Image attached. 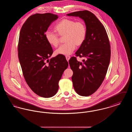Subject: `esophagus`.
<instances>
[{
  "label": "esophagus",
  "instance_id": "obj_1",
  "mask_svg": "<svg viewBox=\"0 0 132 132\" xmlns=\"http://www.w3.org/2000/svg\"><path fill=\"white\" fill-rule=\"evenodd\" d=\"M66 60H67V61H68L69 59H70V56L68 55H67V56H66Z\"/></svg>",
  "mask_w": 132,
  "mask_h": 132
}]
</instances>
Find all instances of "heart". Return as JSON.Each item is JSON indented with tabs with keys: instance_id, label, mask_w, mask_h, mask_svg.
Listing matches in <instances>:
<instances>
[{
	"instance_id": "obj_1",
	"label": "heart",
	"mask_w": 132,
	"mask_h": 132,
	"mask_svg": "<svg viewBox=\"0 0 132 132\" xmlns=\"http://www.w3.org/2000/svg\"><path fill=\"white\" fill-rule=\"evenodd\" d=\"M58 35L65 37V44L61 45L55 51L56 54L68 55L75 50L77 46H81L87 37V28L85 23L81 21L64 19L55 27ZM45 37L49 44L57 47L60 44L58 35L53 31H46Z\"/></svg>"
}]
</instances>
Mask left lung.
<instances>
[{
	"label": "left lung",
	"mask_w": 132,
	"mask_h": 132,
	"mask_svg": "<svg viewBox=\"0 0 132 132\" xmlns=\"http://www.w3.org/2000/svg\"><path fill=\"white\" fill-rule=\"evenodd\" d=\"M82 19L87 28L84 43L76 52L77 56L84 57L82 62L72 57L69 60L73 87L80 95L87 96L94 94L101 86L110 63L111 50L105 28L93 13L88 10L67 14Z\"/></svg>",
	"instance_id": "8db88e82"
}]
</instances>
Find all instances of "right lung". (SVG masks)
<instances>
[{
	"label": "right lung",
	"instance_id": "1",
	"mask_svg": "<svg viewBox=\"0 0 132 132\" xmlns=\"http://www.w3.org/2000/svg\"><path fill=\"white\" fill-rule=\"evenodd\" d=\"M58 18L50 13L31 15L22 26L19 35L18 58L26 82L35 94L45 98L56 94L59 81L68 66L63 56L48 59L53 50L45 33Z\"/></svg>",
	"mask_w": 132,
	"mask_h": 132
}]
</instances>
